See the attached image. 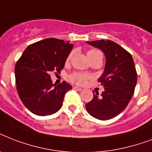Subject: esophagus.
I'll return each instance as SVG.
<instances>
[{
	"label": "esophagus",
	"instance_id": "1",
	"mask_svg": "<svg viewBox=\"0 0 152 152\" xmlns=\"http://www.w3.org/2000/svg\"><path fill=\"white\" fill-rule=\"evenodd\" d=\"M73 89L74 90H77V91H82V88H78V87H76V86H75V87H73Z\"/></svg>",
	"mask_w": 152,
	"mask_h": 152
}]
</instances>
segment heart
<instances>
[{"instance_id": "b5f03b06", "label": "heart", "mask_w": 152, "mask_h": 152, "mask_svg": "<svg viewBox=\"0 0 152 152\" xmlns=\"http://www.w3.org/2000/svg\"><path fill=\"white\" fill-rule=\"evenodd\" d=\"M101 53L99 50H90L88 52V55L92 54V53ZM72 57V54H69V57H67L66 62H69L70 61ZM90 78V76H88L87 74L81 73V72H73V73L70 74L69 76V80L70 82L73 83H76V84H78V85H83L85 84L87 80L88 79Z\"/></svg>"}]
</instances>
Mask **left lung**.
Listing matches in <instances>:
<instances>
[{"label": "left lung", "mask_w": 152, "mask_h": 152, "mask_svg": "<svg viewBox=\"0 0 152 152\" xmlns=\"http://www.w3.org/2000/svg\"><path fill=\"white\" fill-rule=\"evenodd\" d=\"M100 49L106 56V66L99 82L104 91L94 93L93 99L85 105L91 115L106 121L122 112L132 99L137 82V73L132 55L110 40L87 42Z\"/></svg>", "instance_id": "8db88e82"}]
</instances>
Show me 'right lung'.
<instances>
[{
  "label": "right lung",
  "instance_id": "add662e5",
  "mask_svg": "<svg viewBox=\"0 0 152 152\" xmlns=\"http://www.w3.org/2000/svg\"><path fill=\"white\" fill-rule=\"evenodd\" d=\"M73 45L69 41L46 39L30 45L15 67V83L22 102L31 113L51 115L59 110L72 86L63 81L53 84L50 74L61 73Z\"/></svg>",
  "mask_w": 152,
  "mask_h": 152
}]
</instances>
